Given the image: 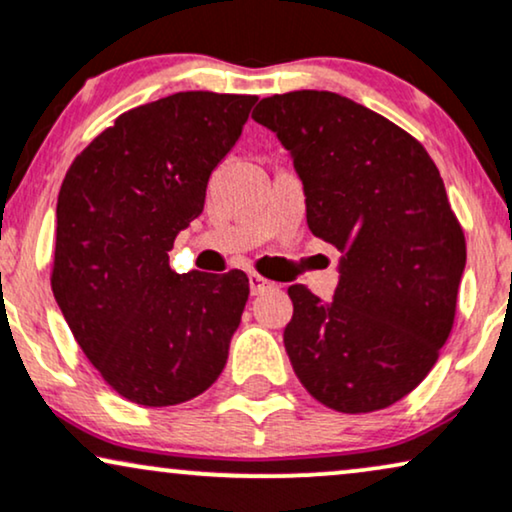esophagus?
<instances>
[{
    "label": "esophagus",
    "mask_w": 512,
    "mask_h": 512,
    "mask_svg": "<svg viewBox=\"0 0 512 512\" xmlns=\"http://www.w3.org/2000/svg\"><path fill=\"white\" fill-rule=\"evenodd\" d=\"M270 287H272V282L265 280V277L258 275V272H251V275H249V289H251V294L258 296V294H263V291H268Z\"/></svg>",
    "instance_id": "esophagus-1"
}]
</instances>
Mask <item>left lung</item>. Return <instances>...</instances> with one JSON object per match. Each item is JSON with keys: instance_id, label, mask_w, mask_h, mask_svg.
<instances>
[{"instance_id": "obj_1", "label": "left lung", "mask_w": 512, "mask_h": 512, "mask_svg": "<svg viewBox=\"0 0 512 512\" xmlns=\"http://www.w3.org/2000/svg\"><path fill=\"white\" fill-rule=\"evenodd\" d=\"M251 117L291 152L308 228L341 251L329 303L289 287L291 367L324 407L386 409L428 376L454 327L466 237L440 171L414 136L331 91L263 98Z\"/></svg>"}]
</instances>
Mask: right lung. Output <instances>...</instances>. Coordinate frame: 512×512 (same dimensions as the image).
Instances as JSON below:
<instances>
[{"mask_svg": "<svg viewBox=\"0 0 512 512\" xmlns=\"http://www.w3.org/2000/svg\"><path fill=\"white\" fill-rule=\"evenodd\" d=\"M256 96L181 91L124 112L70 164L58 192L51 289L108 386L143 407L202 395L221 376L249 298L242 270H171L211 171Z\"/></svg>", "mask_w": 512, "mask_h": 512, "instance_id": "1", "label": "right lung"}]
</instances>
